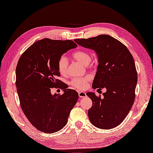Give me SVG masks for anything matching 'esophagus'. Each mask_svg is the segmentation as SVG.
<instances>
[{"instance_id": "1", "label": "esophagus", "mask_w": 153, "mask_h": 153, "mask_svg": "<svg viewBox=\"0 0 153 153\" xmlns=\"http://www.w3.org/2000/svg\"><path fill=\"white\" fill-rule=\"evenodd\" d=\"M78 96H79V98H85V97H86V93H85L83 91H79L78 93Z\"/></svg>"}]
</instances>
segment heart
Returning a JSON list of instances; mask_svg holds the SVG:
<instances>
[{"mask_svg": "<svg viewBox=\"0 0 153 153\" xmlns=\"http://www.w3.org/2000/svg\"><path fill=\"white\" fill-rule=\"evenodd\" d=\"M72 56L75 60L78 61L85 66H88L91 60V56L90 53L85 50H78L72 54ZM68 65V62L67 58L65 55H62L60 57L58 61V69L62 75L67 74ZM90 80L89 77L84 78H75L72 79L71 84L75 88L83 90L86 88L87 83Z\"/></svg>", "mask_w": 153, "mask_h": 153, "instance_id": "1", "label": "heart"}]
</instances>
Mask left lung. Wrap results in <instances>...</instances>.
Returning <instances> with one entry per match:
<instances>
[{"label": "left lung", "mask_w": 153, "mask_h": 153, "mask_svg": "<svg viewBox=\"0 0 153 153\" xmlns=\"http://www.w3.org/2000/svg\"><path fill=\"white\" fill-rule=\"evenodd\" d=\"M74 40L97 53L98 65L92 88H106L103 98L94 93H86L93 103L88 111L90 122L100 129L118 126L128 115L135 99L137 77L132 55L125 45L108 35Z\"/></svg>", "instance_id": "8db88e82"}]
</instances>
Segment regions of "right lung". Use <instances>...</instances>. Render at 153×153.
<instances>
[{
  "mask_svg": "<svg viewBox=\"0 0 153 153\" xmlns=\"http://www.w3.org/2000/svg\"><path fill=\"white\" fill-rule=\"evenodd\" d=\"M77 45L72 40L43 39L34 43L21 55L16 67V88L20 106L38 130L53 133L62 129L78 99V93L57 79L60 76L58 61ZM61 88V95L51 93Z\"/></svg>",
  "mask_w": 153,
  "mask_h": 153,
  "instance_id": "1",
  "label": "right lung"
}]
</instances>
